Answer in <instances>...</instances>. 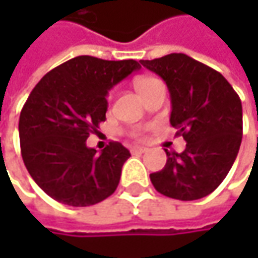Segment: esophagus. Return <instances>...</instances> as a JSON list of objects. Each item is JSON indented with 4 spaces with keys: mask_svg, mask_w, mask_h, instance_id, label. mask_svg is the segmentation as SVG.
Instances as JSON below:
<instances>
[{
    "mask_svg": "<svg viewBox=\"0 0 258 258\" xmlns=\"http://www.w3.org/2000/svg\"><path fill=\"white\" fill-rule=\"evenodd\" d=\"M146 151H148V148H145V146H134V148H131V154H143Z\"/></svg>",
    "mask_w": 258,
    "mask_h": 258,
    "instance_id": "obj_1",
    "label": "esophagus"
}]
</instances>
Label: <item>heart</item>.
I'll list each match as a JSON object with an SVG mask.
<instances>
[{"instance_id":"b5f03b06","label":"heart","mask_w":258,"mask_h":258,"mask_svg":"<svg viewBox=\"0 0 258 258\" xmlns=\"http://www.w3.org/2000/svg\"><path fill=\"white\" fill-rule=\"evenodd\" d=\"M155 80H157L155 78L143 76V78L136 79L134 85H136V89H137V91H139V94H140L146 86H149V85H151V83H154ZM109 98H110V95H109ZM131 136H133V137H140V136H142V130H133V131H131Z\"/></svg>"}]
</instances>
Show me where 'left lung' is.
<instances>
[{"label": "left lung", "instance_id": "left-lung-1", "mask_svg": "<svg viewBox=\"0 0 258 258\" xmlns=\"http://www.w3.org/2000/svg\"><path fill=\"white\" fill-rule=\"evenodd\" d=\"M169 88L170 124L185 139L183 152H169L163 170L151 173L158 192L176 200L211 194L227 176L242 142V103L221 73L185 53L140 61Z\"/></svg>", "mask_w": 258, "mask_h": 258}]
</instances>
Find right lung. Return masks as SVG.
<instances>
[{"instance_id":"add662e5","label":"right lung","mask_w":258,"mask_h":258,"mask_svg":"<svg viewBox=\"0 0 258 258\" xmlns=\"http://www.w3.org/2000/svg\"><path fill=\"white\" fill-rule=\"evenodd\" d=\"M140 69L134 59L82 55L50 70L31 91L19 118L21 154L31 178L53 200L91 206L115 192L130 151L110 142L98 154L86 139L106 121L109 89Z\"/></svg>"}]
</instances>
